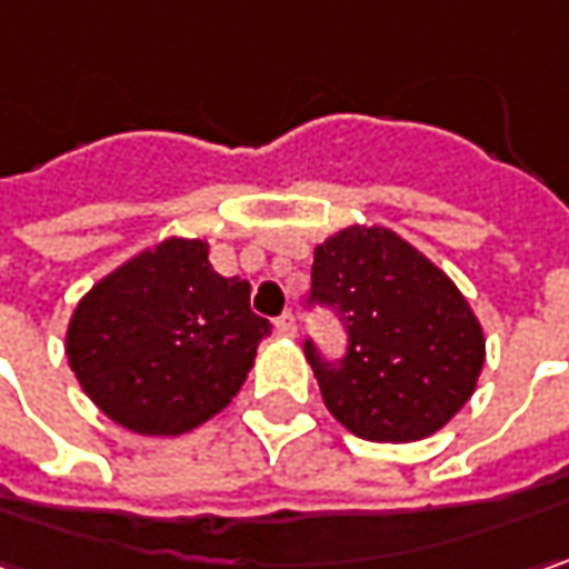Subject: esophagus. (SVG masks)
<instances>
[{
  "mask_svg": "<svg viewBox=\"0 0 569 569\" xmlns=\"http://www.w3.org/2000/svg\"><path fill=\"white\" fill-rule=\"evenodd\" d=\"M273 328H277V333H280V337H296V331H299V325H296V315H292V311H283V315L277 318V325H273Z\"/></svg>",
  "mask_w": 569,
  "mask_h": 569,
  "instance_id": "esophagus-1",
  "label": "esophagus"
}]
</instances>
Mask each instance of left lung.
<instances>
[{
    "label": "left lung",
    "instance_id": "1",
    "mask_svg": "<svg viewBox=\"0 0 569 569\" xmlns=\"http://www.w3.org/2000/svg\"><path fill=\"white\" fill-rule=\"evenodd\" d=\"M309 306L333 309L347 347L306 359L333 417L372 442H413L456 417L483 366V333L456 283L385 229H343L315 248Z\"/></svg>",
    "mask_w": 569,
    "mask_h": 569
}]
</instances>
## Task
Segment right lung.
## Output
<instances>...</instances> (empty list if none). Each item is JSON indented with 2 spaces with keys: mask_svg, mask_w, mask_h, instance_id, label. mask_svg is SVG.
Instances as JSON below:
<instances>
[{
  "mask_svg": "<svg viewBox=\"0 0 569 569\" xmlns=\"http://www.w3.org/2000/svg\"><path fill=\"white\" fill-rule=\"evenodd\" d=\"M270 331L248 280L219 277L203 241L168 238L79 302L66 357L113 423L178 436L236 398Z\"/></svg>",
  "mask_w": 569,
  "mask_h": 569,
  "instance_id": "right-lung-1",
  "label": "right lung"
}]
</instances>
